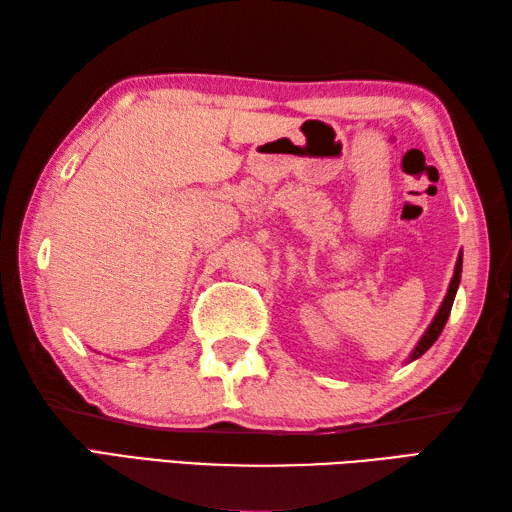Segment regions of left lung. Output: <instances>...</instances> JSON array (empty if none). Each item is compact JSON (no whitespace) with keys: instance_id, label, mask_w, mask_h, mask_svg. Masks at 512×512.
<instances>
[{"instance_id":"8db88e82","label":"left lung","mask_w":512,"mask_h":512,"mask_svg":"<svg viewBox=\"0 0 512 512\" xmlns=\"http://www.w3.org/2000/svg\"><path fill=\"white\" fill-rule=\"evenodd\" d=\"M460 277H462V255H460V259H458V264H455V275H453V279H451V286H449L447 297H444L442 306H440V310H438V314H436V319H433V323L429 325V330L424 332V336L420 339L418 347H416V350H413L411 361H413V358L422 356L424 352L429 350V347H431L433 343L438 341V336L442 334L444 325H447V321H449V314H451V306H453L455 292H458V286H460Z\"/></svg>"}]
</instances>
